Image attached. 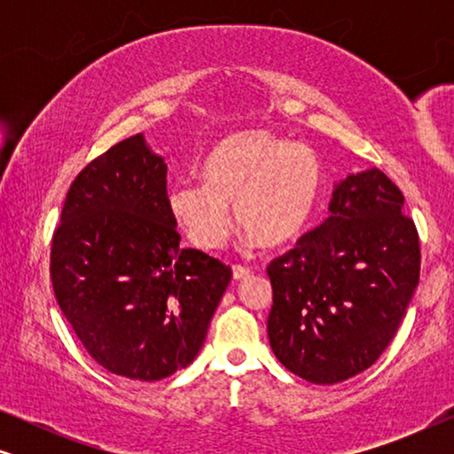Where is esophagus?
<instances>
[{
	"mask_svg": "<svg viewBox=\"0 0 454 454\" xmlns=\"http://www.w3.org/2000/svg\"><path fill=\"white\" fill-rule=\"evenodd\" d=\"M246 277H250V269L235 264L233 266V278H235V281H241V278H246Z\"/></svg>",
	"mask_w": 454,
	"mask_h": 454,
	"instance_id": "34e87169",
	"label": "esophagus"
}]
</instances>
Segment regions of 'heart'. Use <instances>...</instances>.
Here are the masks:
<instances>
[{
  "label": "heart",
  "instance_id": "heart-1",
  "mask_svg": "<svg viewBox=\"0 0 454 454\" xmlns=\"http://www.w3.org/2000/svg\"><path fill=\"white\" fill-rule=\"evenodd\" d=\"M204 182L169 190V210L202 250H216L231 233V213L262 247L294 241L318 207L325 173L312 148L264 129L233 134L204 160Z\"/></svg>",
  "mask_w": 454,
  "mask_h": 454
}]
</instances>
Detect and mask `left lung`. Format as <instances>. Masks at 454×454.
<instances>
[{"label": "left lung", "instance_id": "1", "mask_svg": "<svg viewBox=\"0 0 454 454\" xmlns=\"http://www.w3.org/2000/svg\"><path fill=\"white\" fill-rule=\"evenodd\" d=\"M380 169L334 184L328 216L269 264V340L303 380L334 384L368 370L396 334L419 283L418 229Z\"/></svg>", "mask_w": 454, "mask_h": 454}]
</instances>
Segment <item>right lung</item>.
I'll return each instance as SVG.
<instances>
[{
  "mask_svg": "<svg viewBox=\"0 0 454 454\" xmlns=\"http://www.w3.org/2000/svg\"><path fill=\"white\" fill-rule=\"evenodd\" d=\"M167 163L145 134L80 171L51 244L61 312L105 370L154 382L200 353L231 269L179 247Z\"/></svg>",
  "mask_w": 454,
  "mask_h": 454,
  "instance_id": "obj_1",
  "label": "right lung"
}]
</instances>
